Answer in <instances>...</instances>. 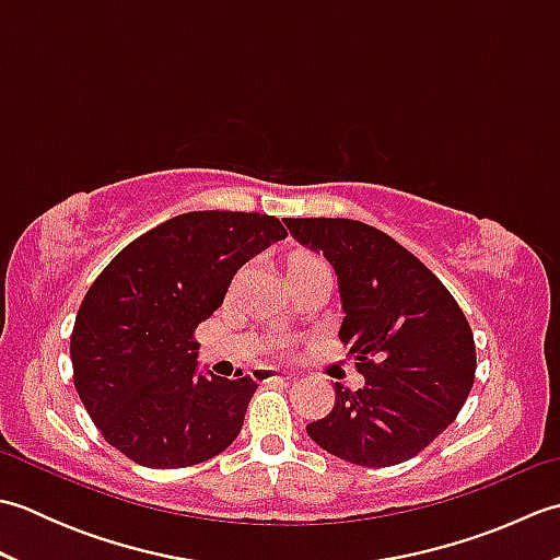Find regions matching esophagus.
<instances>
[{
	"label": "esophagus",
	"instance_id": "obj_1",
	"mask_svg": "<svg viewBox=\"0 0 560 560\" xmlns=\"http://www.w3.org/2000/svg\"><path fill=\"white\" fill-rule=\"evenodd\" d=\"M253 377L257 380L259 385H269V383H281V380H291L289 373H279L277 368H269V365H259L253 371Z\"/></svg>",
	"mask_w": 560,
	"mask_h": 560
}]
</instances>
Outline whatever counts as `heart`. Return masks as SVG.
<instances>
[{
  "label": "heart",
  "mask_w": 560,
  "mask_h": 560,
  "mask_svg": "<svg viewBox=\"0 0 560 560\" xmlns=\"http://www.w3.org/2000/svg\"><path fill=\"white\" fill-rule=\"evenodd\" d=\"M313 261H319V259H315V257H311V255H295V257L289 261V271H293V269H301V267H307V265H313Z\"/></svg>",
  "instance_id": "b5f03b06"
}]
</instances>
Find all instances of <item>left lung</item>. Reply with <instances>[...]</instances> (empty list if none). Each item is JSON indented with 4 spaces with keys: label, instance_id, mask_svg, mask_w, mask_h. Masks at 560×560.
<instances>
[{
    "label": "left lung",
    "instance_id": "8db88e82",
    "mask_svg": "<svg viewBox=\"0 0 560 560\" xmlns=\"http://www.w3.org/2000/svg\"><path fill=\"white\" fill-rule=\"evenodd\" d=\"M335 267L347 343L365 385H335V407L305 425L329 455L361 467L407 462L457 419L477 347L467 317L407 247L351 219H287Z\"/></svg>",
    "mask_w": 560,
    "mask_h": 560
}]
</instances>
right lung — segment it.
I'll return each mask as SVG.
<instances>
[{
  "label": "right lung",
  "mask_w": 560,
  "mask_h": 560,
  "mask_svg": "<svg viewBox=\"0 0 560 560\" xmlns=\"http://www.w3.org/2000/svg\"><path fill=\"white\" fill-rule=\"evenodd\" d=\"M283 237L267 213L189 211L129 243L91 283L69 343L74 385L125 457L192 467L241 433L257 383L199 371L195 329L219 311L235 271Z\"/></svg>",
  "instance_id": "right-lung-1"
}]
</instances>
